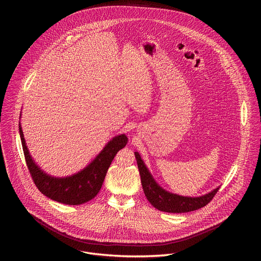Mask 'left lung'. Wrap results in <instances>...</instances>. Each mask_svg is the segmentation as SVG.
I'll list each match as a JSON object with an SVG mask.
<instances>
[{
  "mask_svg": "<svg viewBox=\"0 0 261 261\" xmlns=\"http://www.w3.org/2000/svg\"><path fill=\"white\" fill-rule=\"evenodd\" d=\"M134 154L137 161L144 195L146 199L150 201V203L159 211L167 213H188L196 211L205 206L214 198L219 190V188H217L212 192L199 197L179 196L167 192L155 181L154 177L141 160L139 154L137 152Z\"/></svg>",
  "mask_w": 261,
  "mask_h": 261,
  "instance_id": "obj_1",
  "label": "left lung"
}]
</instances>
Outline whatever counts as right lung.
<instances>
[{
	"instance_id": "right-lung-1",
	"label": "right lung",
	"mask_w": 261,
	"mask_h": 261,
	"mask_svg": "<svg viewBox=\"0 0 261 261\" xmlns=\"http://www.w3.org/2000/svg\"><path fill=\"white\" fill-rule=\"evenodd\" d=\"M19 134L25 163L36 187L48 198L69 205H79L88 202L99 193L111 162L117 153L125 147L128 142L125 134L116 136L105 145L95 160L82 171L67 177H54L42 171L32 159L24 141L20 123Z\"/></svg>"
}]
</instances>
